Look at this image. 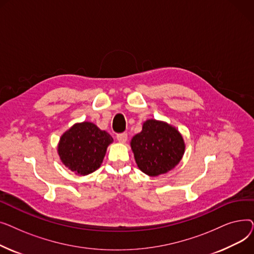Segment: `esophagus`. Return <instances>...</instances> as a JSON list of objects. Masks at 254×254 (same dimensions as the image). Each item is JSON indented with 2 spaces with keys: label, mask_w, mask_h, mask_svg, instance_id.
<instances>
[{
  "label": "esophagus",
  "mask_w": 254,
  "mask_h": 254,
  "mask_svg": "<svg viewBox=\"0 0 254 254\" xmlns=\"http://www.w3.org/2000/svg\"><path fill=\"white\" fill-rule=\"evenodd\" d=\"M116 139L120 143H126L127 141V134H126V132H123V134H118L116 136Z\"/></svg>",
  "instance_id": "obj_1"
}]
</instances>
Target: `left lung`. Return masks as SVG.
I'll use <instances>...</instances> for the list:
<instances>
[{"label":"left lung","instance_id":"1","mask_svg":"<svg viewBox=\"0 0 254 254\" xmlns=\"http://www.w3.org/2000/svg\"><path fill=\"white\" fill-rule=\"evenodd\" d=\"M138 168L150 177L174 169L182 159L185 143L180 131L166 122L147 119L142 130L130 140Z\"/></svg>","mask_w":254,"mask_h":254}]
</instances>
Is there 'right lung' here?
<instances>
[{
	"mask_svg": "<svg viewBox=\"0 0 254 254\" xmlns=\"http://www.w3.org/2000/svg\"><path fill=\"white\" fill-rule=\"evenodd\" d=\"M113 138L89 122L77 123L61 136L58 153L63 165L78 176L98 170Z\"/></svg>",
	"mask_w": 254,
	"mask_h": 254,
	"instance_id": "1",
	"label": "right lung"
}]
</instances>
